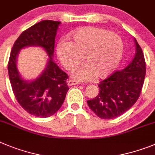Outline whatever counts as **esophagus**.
<instances>
[{
    "label": "esophagus",
    "mask_w": 155,
    "mask_h": 155,
    "mask_svg": "<svg viewBox=\"0 0 155 155\" xmlns=\"http://www.w3.org/2000/svg\"><path fill=\"white\" fill-rule=\"evenodd\" d=\"M79 82L76 81V80H72V79H68V82H67V84L68 86H73V85H77L79 84Z\"/></svg>",
    "instance_id": "esophagus-1"
}]
</instances>
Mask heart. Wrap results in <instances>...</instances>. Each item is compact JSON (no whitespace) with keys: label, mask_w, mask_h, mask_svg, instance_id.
Listing matches in <instances>:
<instances>
[{"label":"heart","mask_w":155,"mask_h":155,"mask_svg":"<svg viewBox=\"0 0 155 155\" xmlns=\"http://www.w3.org/2000/svg\"><path fill=\"white\" fill-rule=\"evenodd\" d=\"M72 42L61 40L57 54L63 66L72 70L82 61L81 66L72 72L79 80L89 81L94 76L104 79L116 68L123 54V43L111 31L97 27L82 28L71 35Z\"/></svg>","instance_id":"1"}]
</instances>
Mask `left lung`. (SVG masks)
<instances>
[{
    "instance_id": "1",
    "label": "left lung",
    "mask_w": 155,
    "mask_h": 155,
    "mask_svg": "<svg viewBox=\"0 0 155 155\" xmlns=\"http://www.w3.org/2000/svg\"><path fill=\"white\" fill-rule=\"evenodd\" d=\"M136 54L126 68L118 70L98 84L100 93L88 106L99 118L111 119L131 108L140 97L146 75V63L140 46L134 39Z\"/></svg>"
}]
</instances>
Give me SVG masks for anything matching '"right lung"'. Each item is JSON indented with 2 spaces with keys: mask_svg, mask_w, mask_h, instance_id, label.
<instances>
[{
  "mask_svg": "<svg viewBox=\"0 0 155 155\" xmlns=\"http://www.w3.org/2000/svg\"><path fill=\"white\" fill-rule=\"evenodd\" d=\"M61 21L44 20L25 29L15 40L8 64L9 79L16 100L25 111L39 118H48L62 105L69 88L68 76L53 61L56 33ZM29 45H40L49 56L47 67L38 78L31 82L20 76L16 67L17 55Z\"/></svg>",
  "mask_w": 155,
  "mask_h": 155,
  "instance_id": "right-lung-1",
  "label": "right lung"
}]
</instances>
